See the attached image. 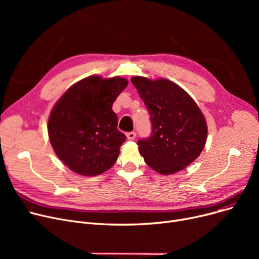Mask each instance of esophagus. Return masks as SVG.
<instances>
[{
    "label": "esophagus",
    "instance_id": "1",
    "mask_svg": "<svg viewBox=\"0 0 259 259\" xmlns=\"http://www.w3.org/2000/svg\"><path fill=\"white\" fill-rule=\"evenodd\" d=\"M126 135H127V139L130 140V141H132V140H134L135 138H137V133L133 132V131L132 132H128Z\"/></svg>",
    "mask_w": 259,
    "mask_h": 259
}]
</instances>
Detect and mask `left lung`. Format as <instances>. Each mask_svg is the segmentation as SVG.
Segmentation results:
<instances>
[{"instance_id":"left-lung-1","label":"left lung","mask_w":259,"mask_h":259,"mask_svg":"<svg viewBox=\"0 0 259 259\" xmlns=\"http://www.w3.org/2000/svg\"><path fill=\"white\" fill-rule=\"evenodd\" d=\"M150 113L151 135L138 142L140 153L154 171L169 175L195 160L207 141L205 117L192 98L171 80L131 78Z\"/></svg>"}]
</instances>
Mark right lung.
I'll return each instance as SVG.
<instances>
[{
	"mask_svg": "<svg viewBox=\"0 0 259 259\" xmlns=\"http://www.w3.org/2000/svg\"><path fill=\"white\" fill-rule=\"evenodd\" d=\"M127 85L124 77L89 76L72 85L52 108L49 140L73 172L99 175L115 164L126 137L117 129L112 105Z\"/></svg>",
	"mask_w": 259,
	"mask_h": 259,
	"instance_id": "right-lung-1",
	"label": "right lung"
}]
</instances>
